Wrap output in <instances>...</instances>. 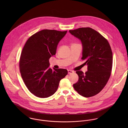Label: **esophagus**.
<instances>
[{"label":"esophagus","mask_w":128,"mask_h":128,"mask_svg":"<svg viewBox=\"0 0 128 128\" xmlns=\"http://www.w3.org/2000/svg\"><path fill=\"white\" fill-rule=\"evenodd\" d=\"M74 73V72L72 70H68V74H72Z\"/></svg>","instance_id":"34e87169"}]
</instances>
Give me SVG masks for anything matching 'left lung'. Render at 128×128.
Here are the masks:
<instances>
[{
  "instance_id": "left-lung-1",
  "label": "left lung",
  "mask_w": 128,
  "mask_h": 128,
  "mask_svg": "<svg viewBox=\"0 0 128 128\" xmlns=\"http://www.w3.org/2000/svg\"><path fill=\"white\" fill-rule=\"evenodd\" d=\"M69 32L81 42V59L85 62L88 70L85 74L81 70L76 72L79 79L73 87L80 95L91 97L101 91L110 78L113 60L111 47L104 37L90 28Z\"/></svg>"
}]
</instances>
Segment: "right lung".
<instances>
[{
  "mask_svg": "<svg viewBox=\"0 0 128 128\" xmlns=\"http://www.w3.org/2000/svg\"><path fill=\"white\" fill-rule=\"evenodd\" d=\"M67 31L44 30L30 37L26 42L20 60L23 81L32 94L41 98L52 96L60 80L67 74L66 69L49 68L50 58L56 53L59 42Z\"/></svg>",
  "mask_w": 128,
  "mask_h": 128,
  "instance_id": "obj_1",
  "label": "right lung"
}]
</instances>
